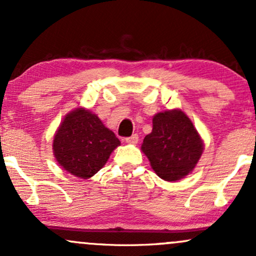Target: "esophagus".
Listing matches in <instances>:
<instances>
[{"label":"esophagus","mask_w":256,"mask_h":256,"mask_svg":"<svg viewBox=\"0 0 256 256\" xmlns=\"http://www.w3.org/2000/svg\"><path fill=\"white\" fill-rule=\"evenodd\" d=\"M125 142L126 143H131V144H136V143L138 142V134H132V136H130V137H126L125 138Z\"/></svg>","instance_id":"34e87169"}]
</instances>
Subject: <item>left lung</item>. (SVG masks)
<instances>
[{
    "instance_id": "1",
    "label": "left lung",
    "mask_w": 256,
    "mask_h": 256,
    "mask_svg": "<svg viewBox=\"0 0 256 256\" xmlns=\"http://www.w3.org/2000/svg\"><path fill=\"white\" fill-rule=\"evenodd\" d=\"M204 150V144L192 120L182 110L158 113L152 131L146 134L142 152L160 178L179 180L192 171Z\"/></svg>"
}]
</instances>
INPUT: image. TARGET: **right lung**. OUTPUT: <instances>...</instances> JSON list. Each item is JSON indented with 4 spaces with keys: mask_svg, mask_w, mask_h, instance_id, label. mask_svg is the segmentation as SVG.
Segmentation results:
<instances>
[{
    "mask_svg": "<svg viewBox=\"0 0 256 256\" xmlns=\"http://www.w3.org/2000/svg\"><path fill=\"white\" fill-rule=\"evenodd\" d=\"M120 144L114 132L89 110H73L56 131L52 143L58 162L79 178H90L107 162L110 152Z\"/></svg>",
    "mask_w": 256,
    "mask_h": 256,
    "instance_id": "right-lung-1",
    "label": "right lung"
}]
</instances>
